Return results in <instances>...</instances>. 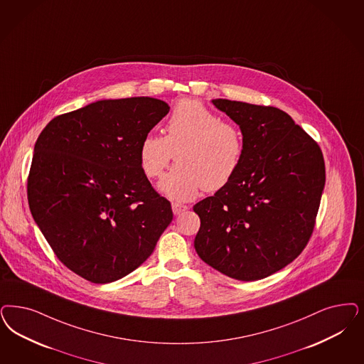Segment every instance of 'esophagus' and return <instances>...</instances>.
<instances>
[{
	"label": "esophagus",
	"mask_w": 364,
	"mask_h": 364,
	"mask_svg": "<svg viewBox=\"0 0 364 364\" xmlns=\"http://www.w3.org/2000/svg\"><path fill=\"white\" fill-rule=\"evenodd\" d=\"M188 210L187 205L180 204V203H172V211L175 215H180V213H186Z\"/></svg>",
	"instance_id": "1"
}]
</instances>
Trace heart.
<instances>
[{
	"label": "heart",
	"instance_id": "b5f03b06",
	"mask_svg": "<svg viewBox=\"0 0 364 364\" xmlns=\"http://www.w3.org/2000/svg\"><path fill=\"white\" fill-rule=\"evenodd\" d=\"M159 184L165 196L177 201L195 199L201 189L225 188L243 161L245 138L238 126L222 118L203 103L180 100L165 125V136L149 133L139 145V165L149 178L163 175Z\"/></svg>",
	"mask_w": 364,
	"mask_h": 364
}]
</instances>
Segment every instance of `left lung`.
I'll use <instances>...</instances> for the list:
<instances>
[{"mask_svg": "<svg viewBox=\"0 0 364 364\" xmlns=\"http://www.w3.org/2000/svg\"><path fill=\"white\" fill-rule=\"evenodd\" d=\"M213 103L240 127L245 156L225 188L193 205L200 218L195 249L226 276L262 279L294 261L309 242L326 186L324 157L277 107Z\"/></svg>", "mask_w": 364, "mask_h": 364, "instance_id": "obj_1", "label": "left lung"}]
</instances>
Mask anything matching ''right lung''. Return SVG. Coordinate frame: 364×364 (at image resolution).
I'll return each instance as SVG.
<instances>
[{
	"label": "right lung",
	"mask_w": 364,
	"mask_h": 364,
	"mask_svg": "<svg viewBox=\"0 0 364 364\" xmlns=\"http://www.w3.org/2000/svg\"><path fill=\"white\" fill-rule=\"evenodd\" d=\"M164 100H97L55 117L28 176L32 216L62 264L94 284L127 276L173 219L139 165V145L166 114Z\"/></svg>",
	"instance_id": "right-lung-1"
}]
</instances>
